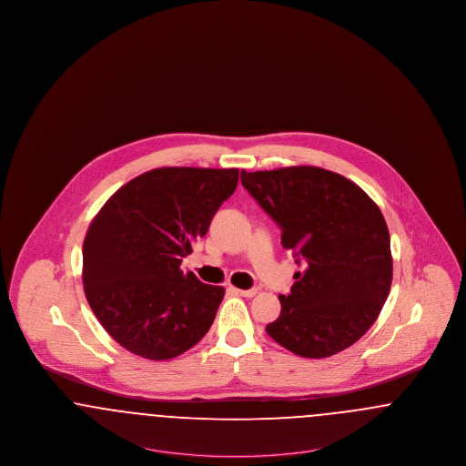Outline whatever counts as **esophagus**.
Masks as SVG:
<instances>
[{"label": "esophagus", "mask_w": 466, "mask_h": 466, "mask_svg": "<svg viewBox=\"0 0 466 466\" xmlns=\"http://www.w3.org/2000/svg\"><path fill=\"white\" fill-rule=\"evenodd\" d=\"M239 295H243V297H248V299H251V297H255L257 293H258V289H236Z\"/></svg>", "instance_id": "1"}]
</instances>
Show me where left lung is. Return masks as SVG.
I'll list each match as a JSON object with an SVG mask.
<instances>
[{
    "label": "left lung",
    "instance_id": "left-lung-1",
    "mask_svg": "<svg viewBox=\"0 0 466 466\" xmlns=\"http://www.w3.org/2000/svg\"><path fill=\"white\" fill-rule=\"evenodd\" d=\"M241 183L281 228L304 272H295L267 333L304 358H327L367 332L393 279L390 232L376 202L332 171L293 166L241 173Z\"/></svg>",
    "mask_w": 466,
    "mask_h": 466
}]
</instances>
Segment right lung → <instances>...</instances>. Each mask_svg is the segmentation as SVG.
Here are the masks:
<instances>
[{
  "mask_svg": "<svg viewBox=\"0 0 466 466\" xmlns=\"http://www.w3.org/2000/svg\"><path fill=\"white\" fill-rule=\"evenodd\" d=\"M239 169L158 167L120 187L90 222L84 289L105 330L127 351L171 360L213 325L225 289L181 270Z\"/></svg>",
  "mask_w": 466,
  "mask_h": 466,
  "instance_id": "1",
  "label": "right lung"
}]
</instances>
